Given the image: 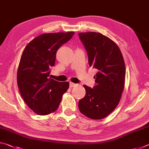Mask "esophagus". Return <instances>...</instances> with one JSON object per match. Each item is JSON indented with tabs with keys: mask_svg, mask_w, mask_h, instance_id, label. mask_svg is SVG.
<instances>
[{
	"mask_svg": "<svg viewBox=\"0 0 149 149\" xmlns=\"http://www.w3.org/2000/svg\"><path fill=\"white\" fill-rule=\"evenodd\" d=\"M77 85V84H74V83H72V82H70V87H75Z\"/></svg>",
	"mask_w": 149,
	"mask_h": 149,
	"instance_id": "esophagus-1",
	"label": "esophagus"
}]
</instances>
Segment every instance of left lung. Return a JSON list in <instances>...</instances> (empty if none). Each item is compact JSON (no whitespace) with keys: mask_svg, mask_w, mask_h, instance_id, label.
<instances>
[{"mask_svg":"<svg viewBox=\"0 0 149 149\" xmlns=\"http://www.w3.org/2000/svg\"><path fill=\"white\" fill-rule=\"evenodd\" d=\"M88 54L90 66L97 70L93 89L84 85L85 97L79 101L81 113L93 120H101L115 110L125 85V65L114 41L97 32L79 33Z\"/></svg>","mask_w":149,"mask_h":149,"instance_id":"8db88e82","label":"left lung"}]
</instances>
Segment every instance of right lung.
<instances>
[{"instance_id":"obj_1","label":"right lung","mask_w":149,"mask_h":149,"mask_svg":"<svg viewBox=\"0 0 149 149\" xmlns=\"http://www.w3.org/2000/svg\"><path fill=\"white\" fill-rule=\"evenodd\" d=\"M75 33H50L40 35L26 45L17 72V84L24 102L38 115L56 111L69 82H58L49 77L59 48Z\"/></svg>"}]
</instances>
